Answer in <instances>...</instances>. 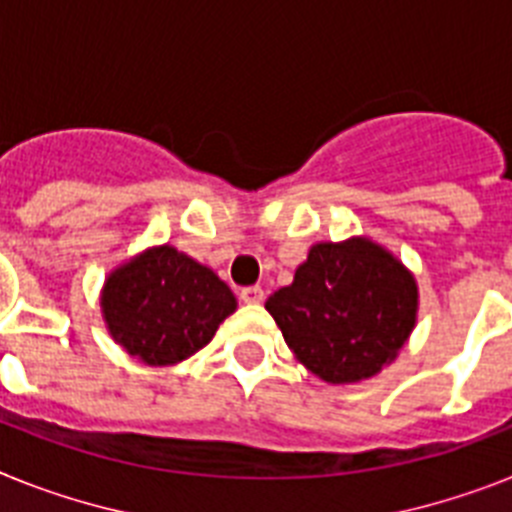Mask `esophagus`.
<instances>
[{"label": "esophagus", "mask_w": 512, "mask_h": 512, "mask_svg": "<svg viewBox=\"0 0 512 512\" xmlns=\"http://www.w3.org/2000/svg\"><path fill=\"white\" fill-rule=\"evenodd\" d=\"M265 291L260 289V286H244L242 291H239V299H242L244 304H260L263 302Z\"/></svg>", "instance_id": "1"}]
</instances>
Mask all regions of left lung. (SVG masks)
<instances>
[{
  "instance_id": "1",
  "label": "left lung",
  "mask_w": 512,
  "mask_h": 512,
  "mask_svg": "<svg viewBox=\"0 0 512 512\" xmlns=\"http://www.w3.org/2000/svg\"><path fill=\"white\" fill-rule=\"evenodd\" d=\"M296 359L325 382L377 375L416 322V283L367 239L315 244L291 286L265 302Z\"/></svg>"
}]
</instances>
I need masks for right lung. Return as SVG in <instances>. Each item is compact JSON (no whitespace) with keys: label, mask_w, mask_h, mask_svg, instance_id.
I'll list each match as a JSON object with an SVG mask.
<instances>
[{"label":"right lung","mask_w":512,"mask_h":512,"mask_svg":"<svg viewBox=\"0 0 512 512\" xmlns=\"http://www.w3.org/2000/svg\"><path fill=\"white\" fill-rule=\"evenodd\" d=\"M101 304L114 341L158 367L208 346L236 309L234 294L213 270L169 244L114 270Z\"/></svg>","instance_id":"add662e5"}]
</instances>
